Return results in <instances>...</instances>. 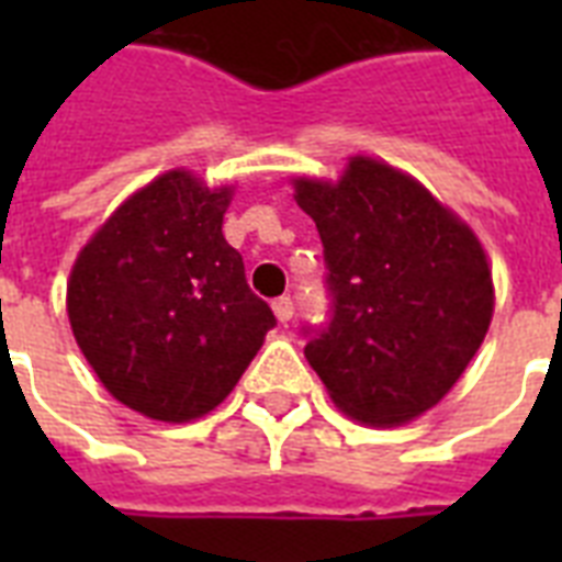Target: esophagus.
<instances>
[{
    "instance_id": "1",
    "label": "esophagus",
    "mask_w": 562,
    "mask_h": 562,
    "mask_svg": "<svg viewBox=\"0 0 562 562\" xmlns=\"http://www.w3.org/2000/svg\"><path fill=\"white\" fill-rule=\"evenodd\" d=\"M273 315H277L280 324H289L291 317H294V303H291V297L273 300Z\"/></svg>"
}]
</instances>
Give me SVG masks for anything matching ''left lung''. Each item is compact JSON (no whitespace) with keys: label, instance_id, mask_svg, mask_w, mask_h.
<instances>
[{"label":"left lung","instance_id":"obj_1","mask_svg":"<svg viewBox=\"0 0 562 562\" xmlns=\"http://www.w3.org/2000/svg\"><path fill=\"white\" fill-rule=\"evenodd\" d=\"M324 241L333 324L306 344L329 400L361 426L431 411L493 321L496 289L475 229L417 178L352 154L335 180L291 178Z\"/></svg>","mask_w":562,"mask_h":562}]
</instances>
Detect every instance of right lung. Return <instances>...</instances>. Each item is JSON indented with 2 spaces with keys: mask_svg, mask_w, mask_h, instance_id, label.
<instances>
[{
  "mask_svg": "<svg viewBox=\"0 0 562 562\" xmlns=\"http://www.w3.org/2000/svg\"><path fill=\"white\" fill-rule=\"evenodd\" d=\"M233 194V183L162 171L110 212L66 280V315L92 373L157 423L218 408L277 324L221 233Z\"/></svg>",
  "mask_w": 562,
  "mask_h": 562,
  "instance_id": "obj_1",
  "label": "right lung"
}]
</instances>
